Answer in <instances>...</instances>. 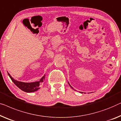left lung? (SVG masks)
<instances>
[{
    "label": "left lung",
    "mask_w": 121,
    "mask_h": 121,
    "mask_svg": "<svg viewBox=\"0 0 121 121\" xmlns=\"http://www.w3.org/2000/svg\"><path fill=\"white\" fill-rule=\"evenodd\" d=\"M68 83H69V82H68ZM69 86H70V87H71V88H73V87L71 86H70V84H69Z\"/></svg>",
    "instance_id": "1"
}]
</instances>
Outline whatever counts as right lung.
<instances>
[{
    "mask_svg": "<svg viewBox=\"0 0 121 121\" xmlns=\"http://www.w3.org/2000/svg\"><path fill=\"white\" fill-rule=\"evenodd\" d=\"M8 73L10 78H11L12 81H13V82L19 88L21 89L22 91H24V92L28 93L35 92V91H38L39 89H40V85H41L42 83L43 82V80H45V75H44V76H43L39 81L27 83V82H23L17 81V80H15L14 78H12L9 73Z\"/></svg>",
    "mask_w": 121,
    "mask_h": 121,
    "instance_id": "right-lung-1",
    "label": "right lung"
}]
</instances>
